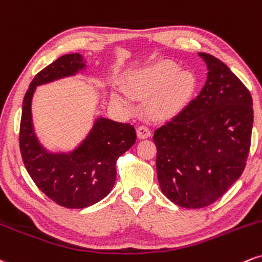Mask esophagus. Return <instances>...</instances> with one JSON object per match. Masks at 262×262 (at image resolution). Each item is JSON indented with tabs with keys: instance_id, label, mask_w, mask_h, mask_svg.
Instances as JSON below:
<instances>
[{
	"instance_id": "34e87169",
	"label": "esophagus",
	"mask_w": 262,
	"mask_h": 262,
	"mask_svg": "<svg viewBox=\"0 0 262 262\" xmlns=\"http://www.w3.org/2000/svg\"><path fill=\"white\" fill-rule=\"evenodd\" d=\"M137 136L138 138H141V140H143V138H148L150 136V130L147 126L144 125H141L137 127Z\"/></svg>"
}]
</instances>
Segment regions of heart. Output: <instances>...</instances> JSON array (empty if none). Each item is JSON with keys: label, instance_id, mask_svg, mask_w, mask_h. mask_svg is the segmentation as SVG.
<instances>
[{"label": "heart", "instance_id": "1", "mask_svg": "<svg viewBox=\"0 0 262 262\" xmlns=\"http://www.w3.org/2000/svg\"><path fill=\"white\" fill-rule=\"evenodd\" d=\"M191 71H180L173 61H159L132 75L127 88L137 97H152L149 112L156 118H171L183 110L196 89Z\"/></svg>", "mask_w": 262, "mask_h": 262}]
</instances>
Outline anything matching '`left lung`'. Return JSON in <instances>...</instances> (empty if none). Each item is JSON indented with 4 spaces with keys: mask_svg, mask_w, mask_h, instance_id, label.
<instances>
[{
    "mask_svg": "<svg viewBox=\"0 0 262 262\" xmlns=\"http://www.w3.org/2000/svg\"><path fill=\"white\" fill-rule=\"evenodd\" d=\"M200 56L208 70L204 88L153 136L162 192L185 208L213 204L241 178L254 121L244 83L218 58Z\"/></svg>",
    "mask_w": 262,
    "mask_h": 262,
    "instance_id": "8db88e82",
    "label": "left lung"
}]
</instances>
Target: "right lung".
<instances>
[{"mask_svg": "<svg viewBox=\"0 0 262 262\" xmlns=\"http://www.w3.org/2000/svg\"><path fill=\"white\" fill-rule=\"evenodd\" d=\"M83 67L79 54L58 57L34 77L21 106L19 148L27 171L49 199L66 208H84L105 198L115 184L116 161L136 142L134 126L100 118L84 142L69 155H52L40 146L30 113L36 85L71 76Z\"/></svg>", "mask_w": 262, "mask_h": 262, "instance_id": "1", "label": "right lung"}]
</instances>
